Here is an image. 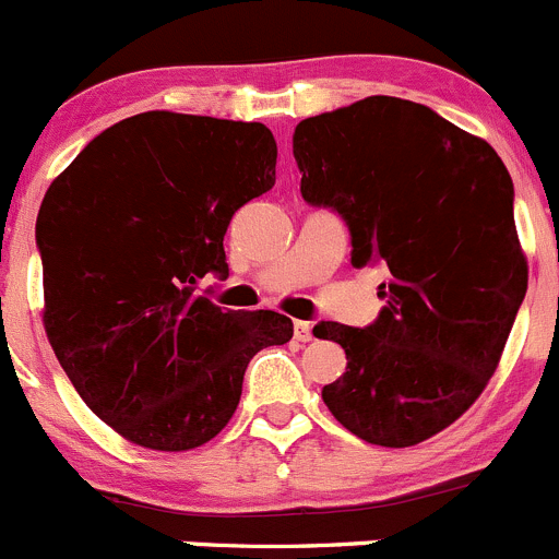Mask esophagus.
I'll use <instances>...</instances> for the list:
<instances>
[{
	"label": "esophagus",
	"instance_id": "esophagus-1",
	"mask_svg": "<svg viewBox=\"0 0 559 559\" xmlns=\"http://www.w3.org/2000/svg\"><path fill=\"white\" fill-rule=\"evenodd\" d=\"M293 336H296L298 342H309L312 340V325H309L307 320H296V323H293Z\"/></svg>",
	"mask_w": 559,
	"mask_h": 559
}]
</instances>
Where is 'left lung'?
<instances>
[{
    "instance_id": "left-lung-1",
    "label": "left lung",
    "mask_w": 559,
    "mask_h": 559,
    "mask_svg": "<svg viewBox=\"0 0 559 559\" xmlns=\"http://www.w3.org/2000/svg\"><path fill=\"white\" fill-rule=\"evenodd\" d=\"M301 198L350 230V263L385 266V307L364 329L318 323L347 369L323 389L356 438L405 449L473 405L527 293L513 181L495 148L411 99H358L298 121Z\"/></svg>"
}]
</instances>
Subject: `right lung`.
<instances>
[{"label": "right lung", "mask_w": 559, "mask_h": 559, "mask_svg": "<svg viewBox=\"0 0 559 559\" xmlns=\"http://www.w3.org/2000/svg\"><path fill=\"white\" fill-rule=\"evenodd\" d=\"M261 121L148 110L99 132L37 214L46 331L70 383L130 443L187 451L223 432L250 358L285 345L272 309H223L195 285L225 280L236 209L274 187Z\"/></svg>", "instance_id": "right-lung-1"}]
</instances>
